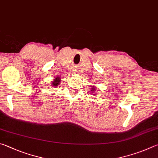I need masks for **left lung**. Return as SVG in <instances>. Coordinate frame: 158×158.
<instances>
[{
  "label": "left lung",
  "instance_id": "left-lung-1",
  "mask_svg": "<svg viewBox=\"0 0 158 158\" xmlns=\"http://www.w3.org/2000/svg\"><path fill=\"white\" fill-rule=\"evenodd\" d=\"M90 92L92 93L96 92V87H94V86H92V88L90 89ZM94 95H96V94H94Z\"/></svg>",
  "mask_w": 158,
  "mask_h": 158
}]
</instances>
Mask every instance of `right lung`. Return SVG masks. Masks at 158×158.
<instances>
[{"label": "right lung", "instance_id": "right-lung-1", "mask_svg": "<svg viewBox=\"0 0 158 158\" xmlns=\"http://www.w3.org/2000/svg\"><path fill=\"white\" fill-rule=\"evenodd\" d=\"M60 81H61L60 77L59 76H57L53 80V81H52V84H51L52 86H53V87L58 86V85H59L60 83Z\"/></svg>", "mask_w": 158, "mask_h": 158}]
</instances>
